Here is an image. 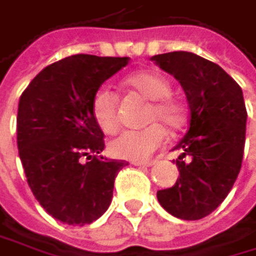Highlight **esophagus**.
I'll return each mask as SVG.
<instances>
[{"instance_id": "obj_1", "label": "esophagus", "mask_w": 256, "mask_h": 256, "mask_svg": "<svg viewBox=\"0 0 256 256\" xmlns=\"http://www.w3.org/2000/svg\"><path fill=\"white\" fill-rule=\"evenodd\" d=\"M134 166H140V167H150L155 164V161H132Z\"/></svg>"}]
</instances>
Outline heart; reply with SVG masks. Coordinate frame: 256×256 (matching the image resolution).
Wrapping results in <instances>:
<instances>
[{
  "label": "heart",
  "instance_id": "1",
  "mask_svg": "<svg viewBox=\"0 0 256 256\" xmlns=\"http://www.w3.org/2000/svg\"><path fill=\"white\" fill-rule=\"evenodd\" d=\"M129 90L149 100L144 120L155 121L138 130H124L109 144V150L115 158L141 161L149 158L166 141V129L176 130L184 124L186 115L182 104L170 96V82L162 75L142 70L127 76L124 81ZM92 118L104 134H114L118 127V100L109 89H100L92 100Z\"/></svg>",
  "mask_w": 256,
  "mask_h": 256
}]
</instances>
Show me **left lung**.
Masks as SVG:
<instances>
[{
  "label": "left lung",
  "instance_id": "obj_1",
  "mask_svg": "<svg viewBox=\"0 0 256 256\" xmlns=\"http://www.w3.org/2000/svg\"><path fill=\"white\" fill-rule=\"evenodd\" d=\"M150 60L180 81L190 109L189 130L174 147L181 152L180 178L156 196L170 215L201 220L224 201L241 169L248 121L242 90L218 64L192 52Z\"/></svg>",
  "mask_w": 256,
  "mask_h": 256
}]
</instances>
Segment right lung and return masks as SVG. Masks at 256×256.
I'll list each match as a JSON object with an SVG mask.
<instances>
[{"label": "right lung", "instance_id": "right-lung-1", "mask_svg": "<svg viewBox=\"0 0 256 256\" xmlns=\"http://www.w3.org/2000/svg\"><path fill=\"white\" fill-rule=\"evenodd\" d=\"M127 64V56H67L44 67L20 98L16 142L28 188L64 224L98 220L127 164L100 155L104 134L90 110L101 84Z\"/></svg>", "mask_w": 256, "mask_h": 256}]
</instances>
